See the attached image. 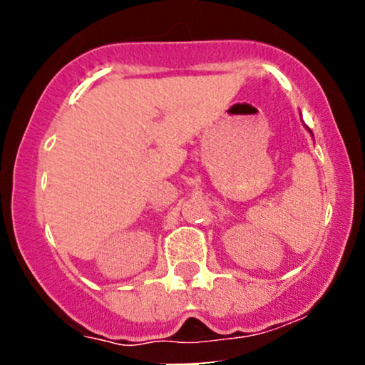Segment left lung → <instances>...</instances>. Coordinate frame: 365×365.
Returning a JSON list of instances; mask_svg holds the SVG:
<instances>
[{"label":"left lung","instance_id":"left-lung-1","mask_svg":"<svg viewBox=\"0 0 365 365\" xmlns=\"http://www.w3.org/2000/svg\"><path fill=\"white\" fill-rule=\"evenodd\" d=\"M305 128H307V130H309V132H311V128H309V127H305ZM311 135H312V132H311Z\"/></svg>","mask_w":365,"mask_h":365}]
</instances>
